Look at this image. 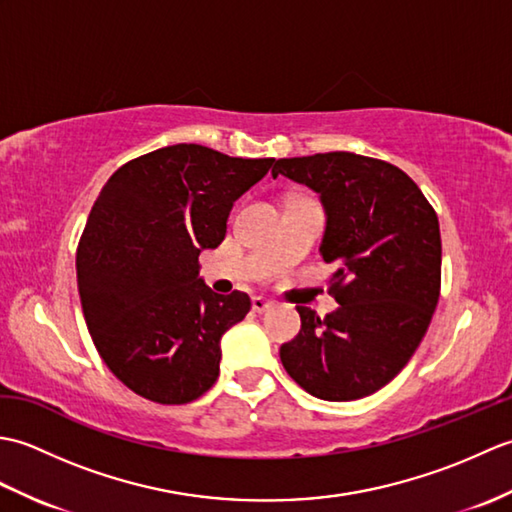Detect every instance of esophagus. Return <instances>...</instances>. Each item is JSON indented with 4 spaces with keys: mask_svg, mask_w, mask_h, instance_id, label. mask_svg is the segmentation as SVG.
Returning a JSON list of instances; mask_svg holds the SVG:
<instances>
[{
    "mask_svg": "<svg viewBox=\"0 0 512 512\" xmlns=\"http://www.w3.org/2000/svg\"><path fill=\"white\" fill-rule=\"evenodd\" d=\"M273 306H275L273 301H268V299H264V297H253V312H257V314H264V312H268Z\"/></svg>",
    "mask_w": 512,
    "mask_h": 512,
    "instance_id": "esophagus-1",
    "label": "esophagus"
}]
</instances>
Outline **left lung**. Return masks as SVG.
<instances>
[{
  "instance_id": "left-lung-1",
  "label": "left lung",
  "mask_w": 512,
  "mask_h": 512,
  "mask_svg": "<svg viewBox=\"0 0 512 512\" xmlns=\"http://www.w3.org/2000/svg\"><path fill=\"white\" fill-rule=\"evenodd\" d=\"M286 176L321 195L328 213L321 255L334 264L328 292L339 308L317 317L299 306L297 339L279 350L286 372L323 400H356L409 363L438 306V215L405 171L385 160L330 151L279 158Z\"/></svg>"
}]
</instances>
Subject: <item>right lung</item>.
Returning <instances> with one entry per match:
<instances>
[{
  "instance_id": "1",
  "label": "right lung",
  "mask_w": 512,
  "mask_h": 512,
  "mask_svg": "<svg viewBox=\"0 0 512 512\" xmlns=\"http://www.w3.org/2000/svg\"><path fill=\"white\" fill-rule=\"evenodd\" d=\"M273 165L180 143L125 162L101 189L76 281L96 350L134 394L184 405L213 387L222 334L250 299L204 286L198 255L222 244L233 202Z\"/></svg>"
}]
</instances>
